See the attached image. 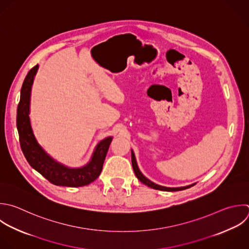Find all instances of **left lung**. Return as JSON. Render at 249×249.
Instances as JSON below:
<instances>
[{"mask_svg": "<svg viewBox=\"0 0 249 249\" xmlns=\"http://www.w3.org/2000/svg\"><path fill=\"white\" fill-rule=\"evenodd\" d=\"M131 162H132V167H133V171L136 175V177L145 185H147L148 187L150 188H153V189H156V190H160V191H165V192H175V191H182V190H185V189H188V188H191L192 186H194L195 184H192V185H189V186H185V187H179V188H168V187H164V186H160V185H158L152 181H150L147 177H145L142 172L139 170L138 168V165H137V162H136V159H135V156H134V153L133 151L131 150Z\"/></svg>", "mask_w": 249, "mask_h": 249, "instance_id": "8db88e82", "label": "left lung"}]
</instances>
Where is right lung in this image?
Returning a JSON list of instances; mask_svg holds the SVG:
<instances>
[{
	"mask_svg": "<svg viewBox=\"0 0 249 249\" xmlns=\"http://www.w3.org/2000/svg\"><path fill=\"white\" fill-rule=\"evenodd\" d=\"M38 68V65L34 66L25 77L18 107L17 125L22 152L29 164L51 183L66 187L89 185L100 175L113 138L107 137L100 141L95 147L89 162L83 167L71 168L53 159L37 142L29 118L31 89Z\"/></svg>",
	"mask_w": 249,
	"mask_h": 249,
	"instance_id": "right-lung-1",
	"label": "right lung"
}]
</instances>
